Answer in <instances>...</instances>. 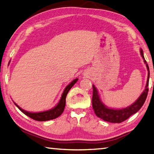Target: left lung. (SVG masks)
<instances>
[{"mask_svg": "<svg viewBox=\"0 0 154 154\" xmlns=\"http://www.w3.org/2000/svg\"><path fill=\"white\" fill-rule=\"evenodd\" d=\"M140 54L143 59H144V62L145 63L147 69H148V80H147L145 90L134 103H132V105L126 108L115 109L107 107L102 102L97 88L93 84L92 107H93L95 115L99 118L103 119L105 121L112 122V123H120V122H123L127 119H128L133 114H135L136 112H137L142 107V105H144L148 93V86L149 78V70L146 60L144 59V54H143V51L142 50V49H140Z\"/></svg>", "mask_w": 154, "mask_h": 154, "instance_id": "8db88e82", "label": "left lung"}]
</instances>
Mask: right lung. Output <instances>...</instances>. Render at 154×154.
Masks as SVG:
<instances>
[{"label":"right lung","mask_w":154,"mask_h":154,"mask_svg":"<svg viewBox=\"0 0 154 154\" xmlns=\"http://www.w3.org/2000/svg\"><path fill=\"white\" fill-rule=\"evenodd\" d=\"M78 80V78H76V79H74L72 82H70L68 85V86L65 88V89L64 90V91L62 95H61V98L59 103H58V104L55 106V107L50 109V110L43 111V112H28L23 110V109L20 108L18 105H17L16 103H14H14L16 107H18L20 110L23 112V113H24L26 115L28 116L29 117L32 118V119H33V120L37 121H46L52 120V119H56L58 117H59V116L63 113L64 107H65L66 97L67 95L68 92L70 90L71 88L74 86L75 83H76Z\"/></svg>","instance_id":"right-lung-1"}]
</instances>
